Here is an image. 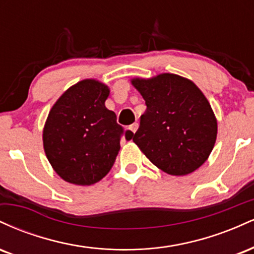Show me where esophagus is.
<instances>
[{
  "instance_id": "esophagus-1",
  "label": "esophagus",
  "mask_w": 254,
  "mask_h": 254,
  "mask_svg": "<svg viewBox=\"0 0 254 254\" xmlns=\"http://www.w3.org/2000/svg\"><path fill=\"white\" fill-rule=\"evenodd\" d=\"M129 129H130L131 131H132L133 133H135L136 131H137V129H138V123H133V124H131L130 127H129Z\"/></svg>"
}]
</instances>
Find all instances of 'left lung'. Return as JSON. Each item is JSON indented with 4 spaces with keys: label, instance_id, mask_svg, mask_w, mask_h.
I'll return each instance as SVG.
<instances>
[{
    "label": "left lung",
    "instance_id": "obj_1",
    "mask_svg": "<svg viewBox=\"0 0 254 254\" xmlns=\"http://www.w3.org/2000/svg\"><path fill=\"white\" fill-rule=\"evenodd\" d=\"M131 82L147 105L132 141L157 168L171 176H186L199 168L210 155L217 135L216 118L200 89L174 74Z\"/></svg>",
    "mask_w": 254,
    "mask_h": 254
}]
</instances>
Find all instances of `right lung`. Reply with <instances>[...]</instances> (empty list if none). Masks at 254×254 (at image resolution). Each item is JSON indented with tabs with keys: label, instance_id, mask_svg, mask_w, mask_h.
Here are the masks:
<instances>
[{
	"label": "right lung",
	"instance_id": "1",
	"mask_svg": "<svg viewBox=\"0 0 254 254\" xmlns=\"http://www.w3.org/2000/svg\"><path fill=\"white\" fill-rule=\"evenodd\" d=\"M110 90L95 80L70 87L52 106L43 131L44 150L56 173L75 185H92L109 173L125 133L105 106Z\"/></svg>",
	"mask_w": 254,
	"mask_h": 254
}]
</instances>
